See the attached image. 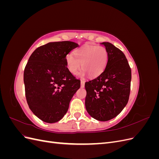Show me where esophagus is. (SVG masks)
Wrapping results in <instances>:
<instances>
[{"mask_svg": "<svg viewBox=\"0 0 159 159\" xmlns=\"http://www.w3.org/2000/svg\"><path fill=\"white\" fill-rule=\"evenodd\" d=\"M85 81L84 80H81V88H84Z\"/></svg>", "mask_w": 159, "mask_h": 159, "instance_id": "esophagus-1", "label": "esophagus"}]
</instances>
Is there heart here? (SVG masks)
<instances>
[{"label": "heart", "mask_w": 159, "mask_h": 159, "mask_svg": "<svg viewBox=\"0 0 159 159\" xmlns=\"http://www.w3.org/2000/svg\"><path fill=\"white\" fill-rule=\"evenodd\" d=\"M66 56V64L68 70L72 74L78 73L81 67L83 74L87 73L90 77L99 75L107 64L108 55L103 46L86 45L74 52Z\"/></svg>", "instance_id": "1"}]
</instances>
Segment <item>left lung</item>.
Returning a JSON list of instances; mask_svg holds the SVG:
<instances>
[{"label":"left lung","mask_w":159,"mask_h":159,"mask_svg":"<svg viewBox=\"0 0 159 159\" xmlns=\"http://www.w3.org/2000/svg\"><path fill=\"white\" fill-rule=\"evenodd\" d=\"M108 60L103 71L87 81L85 105L93 118L107 121L115 117L126 106L131 89V70L123 52L109 42L102 43Z\"/></svg>","instance_id":"1"}]
</instances>
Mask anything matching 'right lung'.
<instances>
[{
  "label": "right lung",
  "mask_w": 159,
  "mask_h": 159,
  "mask_svg": "<svg viewBox=\"0 0 159 159\" xmlns=\"http://www.w3.org/2000/svg\"><path fill=\"white\" fill-rule=\"evenodd\" d=\"M78 46L70 41L49 42L29 57L24 71L26 98L32 113L43 121L53 123L63 118L80 88V80L66 64V56Z\"/></svg>",
  "instance_id": "obj_1"
}]
</instances>
